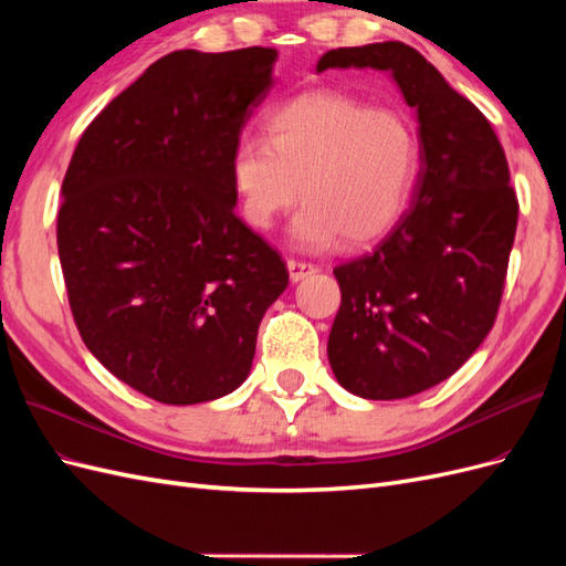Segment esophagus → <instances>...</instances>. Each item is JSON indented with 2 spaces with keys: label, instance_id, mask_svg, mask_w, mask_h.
I'll return each mask as SVG.
<instances>
[{
  "label": "esophagus",
  "instance_id": "34e87169",
  "mask_svg": "<svg viewBox=\"0 0 566 566\" xmlns=\"http://www.w3.org/2000/svg\"><path fill=\"white\" fill-rule=\"evenodd\" d=\"M287 273H290V281L297 283L306 276H312V273H316V266L306 264V262H297V260H287Z\"/></svg>",
  "mask_w": 566,
  "mask_h": 566
}]
</instances>
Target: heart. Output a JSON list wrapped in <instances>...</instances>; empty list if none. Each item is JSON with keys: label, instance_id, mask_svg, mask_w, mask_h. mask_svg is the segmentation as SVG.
I'll use <instances>...</instances> for the list:
<instances>
[{"label": "heart", "instance_id": "1", "mask_svg": "<svg viewBox=\"0 0 566 566\" xmlns=\"http://www.w3.org/2000/svg\"><path fill=\"white\" fill-rule=\"evenodd\" d=\"M269 139L245 134L231 153V184L250 227L266 231L300 193L293 241L304 250L378 241L403 214L420 169L418 134L397 111H373L337 92L285 101Z\"/></svg>", "mask_w": 566, "mask_h": 566}]
</instances>
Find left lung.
Instances as JSON below:
<instances>
[{"label":"left lung","mask_w":566,"mask_h":566,"mask_svg":"<svg viewBox=\"0 0 566 566\" xmlns=\"http://www.w3.org/2000/svg\"><path fill=\"white\" fill-rule=\"evenodd\" d=\"M331 67L387 71L418 117L413 202L373 252L333 269L342 304L328 337L342 387L406 399L451 378L493 328L520 205L489 119L420 51L331 49L316 73Z\"/></svg>","instance_id":"left-lung-1"}]
</instances>
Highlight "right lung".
Segmentation results:
<instances>
[{
	"label": "right lung",
	"instance_id": "obj_1",
	"mask_svg": "<svg viewBox=\"0 0 566 566\" xmlns=\"http://www.w3.org/2000/svg\"><path fill=\"white\" fill-rule=\"evenodd\" d=\"M276 49H181L84 129L67 165L59 256L87 349L172 406L241 387L287 287L281 254L235 217L231 153L273 87Z\"/></svg>",
	"mask_w": 566,
	"mask_h": 566
}]
</instances>
